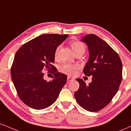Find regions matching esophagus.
<instances>
[{"instance_id":"esophagus-1","label":"esophagus","mask_w":131,"mask_h":131,"mask_svg":"<svg viewBox=\"0 0 131 131\" xmlns=\"http://www.w3.org/2000/svg\"><path fill=\"white\" fill-rule=\"evenodd\" d=\"M74 80V79L73 78L70 77H67V81H73Z\"/></svg>"}]
</instances>
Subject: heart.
Returning a JSON list of instances; mask_svg holds the SVG:
<instances>
[{
	"label": "heart",
	"instance_id": "heart-1",
	"mask_svg": "<svg viewBox=\"0 0 131 131\" xmlns=\"http://www.w3.org/2000/svg\"><path fill=\"white\" fill-rule=\"evenodd\" d=\"M70 45L72 47V50L74 51L75 54L78 53H84L85 50V47L84 44L78 40H73V41L70 42ZM61 49V46H58L56 47L54 51V59H58L59 58V51ZM77 69V66L75 65H72L70 64H62L61 66L60 70L62 73L67 74L69 75H72L75 73V71Z\"/></svg>",
	"mask_w": 131,
	"mask_h": 131
}]
</instances>
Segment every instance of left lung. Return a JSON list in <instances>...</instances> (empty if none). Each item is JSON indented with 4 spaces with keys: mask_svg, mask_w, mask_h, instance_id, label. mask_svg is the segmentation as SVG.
<instances>
[{
    "mask_svg": "<svg viewBox=\"0 0 131 131\" xmlns=\"http://www.w3.org/2000/svg\"><path fill=\"white\" fill-rule=\"evenodd\" d=\"M89 51V61L83 69L85 75L92 77L88 85L77 79L80 88L74 93L77 103L90 112L100 111L116 95L122 80V63L120 56L108 43L93 34L81 40Z\"/></svg>",
    "mask_w": 131,
    "mask_h": 131,
    "instance_id": "left-lung-1",
    "label": "left lung"
}]
</instances>
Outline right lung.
Returning <instances> with one entry per match:
<instances>
[{"instance_id":"1","label":"right lung","mask_w":131,"mask_h":131,"mask_svg":"<svg viewBox=\"0 0 131 131\" xmlns=\"http://www.w3.org/2000/svg\"><path fill=\"white\" fill-rule=\"evenodd\" d=\"M68 35L46 34L24 43L16 53L11 68V75L19 97L25 104L40 110L50 106L67 81L65 74L58 72L54 62L55 49ZM53 74L48 82L43 79V70Z\"/></svg>"}]
</instances>
